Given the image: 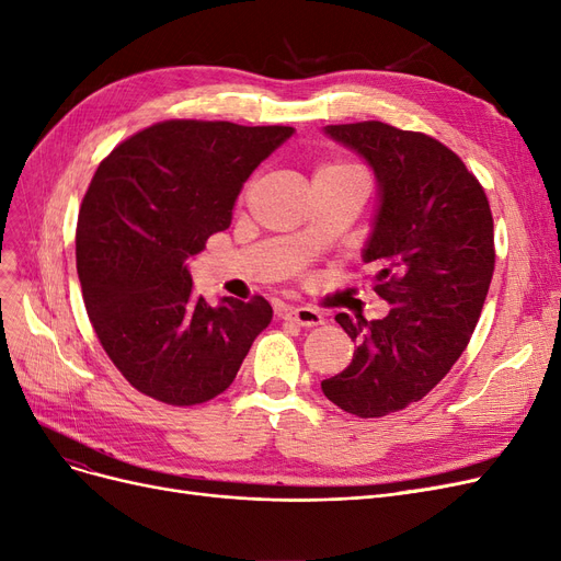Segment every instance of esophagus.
<instances>
[{
  "label": "esophagus",
  "mask_w": 561,
  "mask_h": 561,
  "mask_svg": "<svg viewBox=\"0 0 561 561\" xmlns=\"http://www.w3.org/2000/svg\"><path fill=\"white\" fill-rule=\"evenodd\" d=\"M282 317L286 321H294V323L302 325V328H314V325L323 323L321 312H317V309H312V307H288V309H284Z\"/></svg>",
  "instance_id": "esophagus-1"
}]
</instances>
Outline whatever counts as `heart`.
<instances>
[{
    "mask_svg": "<svg viewBox=\"0 0 561 561\" xmlns=\"http://www.w3.org/2000/svg\"><path fill=\"white\" fill-rule=\"evenodd\" d=\"M342 171H358V169H356V165H351V163H321L317 169V175L342 173Z\"/></svg>",
    "mask_w": 561,
    "mask_h": 561,
    "instance_id": "1",
    "label": "heart"
}]
</instances>
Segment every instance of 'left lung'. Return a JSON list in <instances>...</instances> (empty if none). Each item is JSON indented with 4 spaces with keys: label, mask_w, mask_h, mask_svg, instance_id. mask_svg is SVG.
<instances>
[{
    "label": "left lung",
    "mask_w": 561,
    "mask_h": 561,
    "mask_svg": "<svg viewBox=\"0 0 561 561\" xmlns=\"http://www.w3.org/2000/svg\"><path fill=\"white\" fill-rule=\"evenodd\" d=\"M325 134L363 154L381 184L365 263L383 319L337 314L358 346L323 396L360 419L423 400L467 348L494 273V224L483 184L437 138L379 119L330 124Z\"/></svg>",
    "instance_id": "obj_1"
}]
</instances>
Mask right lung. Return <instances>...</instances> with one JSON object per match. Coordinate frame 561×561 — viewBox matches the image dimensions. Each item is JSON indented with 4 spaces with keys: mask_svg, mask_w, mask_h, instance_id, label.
<instances>
[{
    "mask_svg": "<svg viewBox=\"0 0 561 561\" xmlns=\"http://www.w3.org/2000/svg\"><path fill=\"white\" fill-rule=\"evenodd\" d=\"M291 127L165 119L99 163L76 226V267L94 333L138 392L173 407L233 383L273 307L194 291L184 261L231 226L233 203Z\"/></svg>",
    "mask_w": 561,
    "mask_h": 561,
    "instance_id": "obj_1",
    "label": "right lung"
}]
</instances>
